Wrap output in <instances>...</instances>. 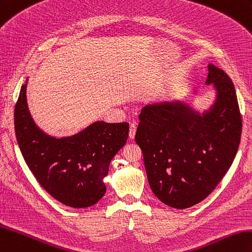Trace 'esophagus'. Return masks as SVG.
I'll use <instances>...</instances> for the list:
<instances>
[{
	"mask_svg": "<svg viewBox=\"0 0 252 252\" xmlns=\"http://www.w3.org/2000/svg\"><path fill=\"white\" fill-rule=\"evenodd\" d=\"M135 133H136V126L134 124H131L130 131H128V137H130V139L134 138V136H135Z\"/></svg>",
	"mask_w": 252,
	"mask_h": 252,
	"instance_id": "34e87169",
	"label": "esophagus"
}]
</instances>
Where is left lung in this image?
Here are the masks:
<instances>
[{
    "mask_svg": "<svg viewBox=\"0 0 252 252\" xmlns=\"http://www.w3.org/2000/svg\"><path fill=\"white\" fill-rule=\"evenodd\" d=\"M206 84L217 99L200 115L181 103L147 105L139 114L135 142L143 151L149 186L167 206L185 209L202 202L235 159L242 115L231 78L209 64Z\"/></svg>",
    "mask_w": 252,
    "mask_h": 252,
    "instance_id": "8db88e82",
    "label": "left lung"
}]
</instances>
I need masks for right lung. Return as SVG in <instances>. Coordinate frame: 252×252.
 I'll return each mask as SVG.
<instances>
[{
    "mask_svg": "<svg viewBox=\"0 0 252 252\" xmlns=\"http://www.w3.org/2000/svg\"><path fill=\"white\" fill-rule=\"evenodd\" d=\"M27 84L15 106L17 142L38 184L57 201L69 207L94 205L106 192L104 177L109 163L124 147L128 124L96 121L69 137L47 135L35 126L27 105Z\"/></svg>",
    "mask_w": 252,
    "mask_h": 252,
    "instance_id": "obj_1",
    "label": "right lung"
}]
</instances>
